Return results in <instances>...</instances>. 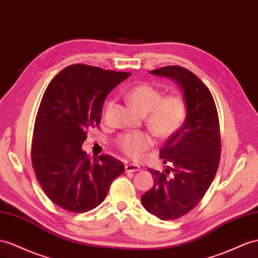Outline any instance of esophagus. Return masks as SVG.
<instances>
[{
    "label": "esophagus",
    "instance_id": "esophagus-1",
    "mask_svg": "<svg viewBox=\"0 0 258 258\" xmlns=\"http://www.w3.org/2000/svg\"><path fill=\"white\" fill-rule=\"evenodd\" d=\"M141 170V168H140V166H137V164H126V166H125V171H126V172H137V171H140Z\"/></svg>",
    "mask_w": 258,
    "mask_h": 258
}]
</instances>
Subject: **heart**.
I'll return each mask as SVG.
<instances>
[{
	"label": "heart",
	"instance_id": "b5f03b06",
	"mask_svg": "<svg viewBox=\"0 0 258 258\" xmlns=\"http://www.w3.org/2000/svg\"><path fill=\"white\" fill-rule=\"evenodd\" d=\"M127 101L137 112L145 114V121L151 132L166 140L173 136L185 122L187 107L185 99L180 94L162 97V91L148 83L134 86L127 92ZM111 102L108 103L110 107ZM154 145L148 132H134L118 136L116 148L131 159H141L144 153Z\"/></svg>",
	"mask_w": 258,
	"mask_h": 258
}]
</instances>
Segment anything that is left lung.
Returning a JSON list of instances; mask_svg holds the SVG:
<instances>
[{
	"label": "left lung",
	"mask_w": 258,
	"mask_h": 258,
	"mask_svg": "<svg viewBox=\"0 0 258 258\" xmlns=\"http://www.w3.org/2000/svg\"><path fill=\"white\" fill-rule=\"evenodd\" d=\"M157 76L172 78L181 86L187 113L185 122L160 148L170 170L149 169L154 186L142 196V204L161 220L179 219L195 208L213 183L219 166L221 136L214 97L200 77L179 65L150 71Z\"/></svg>",
	"instance_id": "8db88e82"
}]
</instances>
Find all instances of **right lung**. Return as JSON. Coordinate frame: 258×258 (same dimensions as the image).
<instances>
[{"label": "right lung", "instance_id": "obj_1", "mask_svg": "<svg viewBox=\"0 0 258 258\" xmlns=\"http://www.w3.org/2000/svg\"><path fill=\"white\" fill-rule=\"evenodd\" d=\"M131 73L73 64L45 89L37 112L31 162L37 180L52 203L70 213L96 208L124 164L109 155L94 159L82 145L87 130L101 121L105 98Z\"/></svg>", "mask_w": 258, "mask_h": 258}]
</instances>
